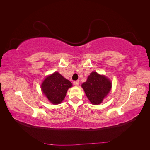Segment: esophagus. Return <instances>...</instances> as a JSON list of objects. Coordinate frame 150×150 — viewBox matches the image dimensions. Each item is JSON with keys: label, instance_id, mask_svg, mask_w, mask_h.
<instances>
[{"label": "esophagus", "instance_id": "1", "mask_svg": "<svg viewBox=\"0 0 150 150\" xmlns=\"http://www.w3.org/2000/svg\"><path fill=\"white\" fill-rule=\"evenodd\" d=\"M74 84L75 85V86H79V81H74Z\"/></svg>", "mask_w": 150, "mask_h": 150}]
</instances>
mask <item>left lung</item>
<instances>
[{"label": "left lung", "mask_w": 150, "mask_h": 150, "mask_svg": "<svg viewBox=\"0 0 150 150\" xmlns=\"http://www.w3.org/2000/svg\"><path fill=\"white\" fill-rule=\"evenodd\" d=\"M86 95L93 104L101 103L104 97L110 92L111 82L106 77L92 72L88 76L87 81L82 85Z\"/></svg>", "instance_id": "obj_1"}]
</instances>
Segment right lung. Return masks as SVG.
Masks as SVG:
<instances>
[{
	"instance_id": "1",
	"label": "right lung",
	"mask_w": 150,
	"mask_h": 150,
	"mask_svg": "<svg viewBox=\"0 0 150 150\" xmlns=\"http://www.w3.org/2000/svg\"><path fill=\"white\" fill-rule=\"evenodd\" d=\"M71 86L72 83L69 80L56 72L46 78L41 85V89L49 101L57 104L63 101L67 89Z\"/></svg>"
}]
</instances>
